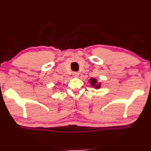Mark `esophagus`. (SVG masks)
I'll use <instances>...</instances> for the list:
<instances>
[{
	"label": "esophagus",
	"instance_id": "1",
	"mask_svg": "<svg viewBox=\"0 0 151 151\" xmlns=\"http://www.w3.org/2000/svg\"><path fill=\"white\" fill-rule=\"evenodd\" d=\"M73 75L74 77H78V76H79V73L78 72H73Z\"/></svg>",
	"mask_w": 151,
	"mask_h": 151
}]
</instances>
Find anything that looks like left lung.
Segmentation results:
<instances>
[{
    "mask_svg": "<svg viewBox=\"0 0 151 151\" xmlns=\"http://www.w3.org/2000/svg\"><path fill=\"white\" fill-rule=\"evenodd\" d=\"M90 84H91V86L92 87H94L96 89H98L100 88V86H101V84L100 83H98L97 82V80L94 78H91L90 79Z\"/></svg>",
    "mask_w": 151,
    "mask_h": 151,
    "instance_id": "obj_1",
    "label": "left lung"
}]
</instances>
